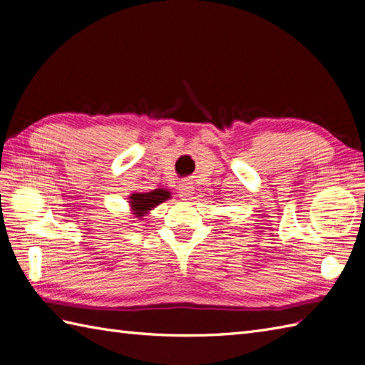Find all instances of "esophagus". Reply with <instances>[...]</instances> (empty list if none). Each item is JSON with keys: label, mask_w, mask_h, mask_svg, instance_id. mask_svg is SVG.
<instances>
[{"label": "esophagus", "mask_w": 365, "mask_h": 365, "mask_svg": "<svg viewBox=\"0 0 365 365\" xmlns=\"http://www.w3.org/2000/svg\"><path fill=\"white\" fill-rule=\"evenodd\" d=\"M192 188H195V187H192L191 182H188V180L182 182L180 187H178V192H180V197L182 199H188L192 195Z\"/></svg>", "instance_id": "esophagus-1"}]
</instances>
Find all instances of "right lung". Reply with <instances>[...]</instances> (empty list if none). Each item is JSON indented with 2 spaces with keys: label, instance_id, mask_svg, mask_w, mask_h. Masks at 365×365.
I'll return each instance as SVG.
<instances>
[{
  "label": "right lung",
  "instance_id": "1",
  "mask_svg": "<svg viewBox=\"0 0 365 365\" xmlns=\"http://www.w3.org/2000/svg\"><path fill=\"white\" fill-rule=\"evenodd\" d=\"M168 197H170V192L158 188L149 192H136V195H131L130 204L133 207L135 215L139 218V216H144L147 212L152 210L155 205L165 202Z\"/></svg>",
  "mask_w": 365,
  "mask_h": 365
}]
</instances>
